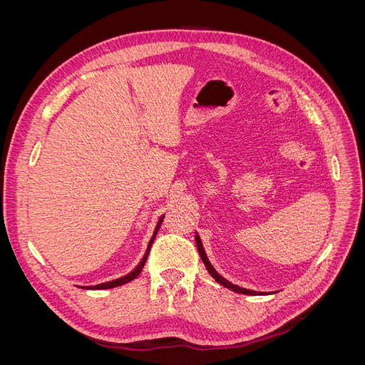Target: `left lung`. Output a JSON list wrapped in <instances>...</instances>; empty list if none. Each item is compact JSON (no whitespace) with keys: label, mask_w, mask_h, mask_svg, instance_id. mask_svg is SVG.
<instances>
[{"label":"left lung","mask_w":365,"mask_h":365,"mask_svg":"<svg viewBox=\"0 0 365 365\" xmlns=\"http://www.w3.org/2000/svg\"><path fill=\"white\" fill-rule=\"evenodd\" d=\"M195 240H196L197 252H200L201 260L204 262L208 274L212 275V277H213L219 284H222V286H225V288H228L230 291H235V292H237V294H245V295H259V294H262V292H257V291H251V289L240 288V286L233 284L231 282H228L227 279H224L222 275H220V274L213 268V264L210 263V260H208V257H207V254H205V250H204V247H202V240H201V237H200V235H197V233H195Z\"/></svg>","instance_id":"left-lung-1"}]
</instances>
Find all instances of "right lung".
Segmentation results:
<instances>
[{
    "label": "right lung",
    "mask_w": 365,
    "mask_h": 365,
    "mask_svg": "<svg viewBox=\"0 0 365 365\" xmlns=\"http://www.w3.org/2000/svg\"><path fill=\"white\" fill-rule=\"evenodd\" d=\"M163 217L164 216H161L160 219H158V222H157V227H155V230H153V235H152V237H150V240H149V244H148V248H146V252H145V256H143V259L140 260V263L137 264V267L132 269L129 274H126V275H123V277H120V279H115V280H111V282H106V283H101V284H94V286H79V288H83V289H109V288H117V286H121V284H126V283H129V282H132L134 279H137L138 275H140V272H141V269H143V267H145V263H146V260H148V256H149V251H150V247H152V244H153V240H155V236H157V233H158V230H160V227H161V220H163Z\"/></svg>",
    "instance_id": "add662e5"
}]
</instances>
